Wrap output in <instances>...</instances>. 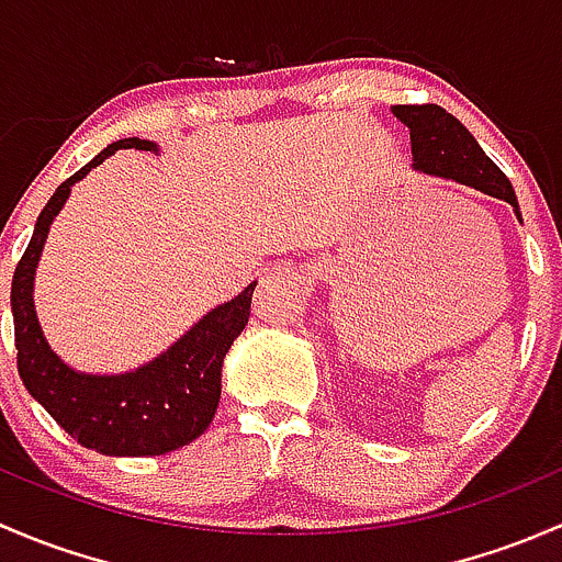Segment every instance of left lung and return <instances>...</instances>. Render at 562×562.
<instances>
[{
    "instance_id": "1",
    "label": "left lung",
    "mask_w": 562,
    "mask_h": 562,
    "mask_svg": "<svg viewBox=\"0 0 562 562\" xmlns=\"http://www.w3.org/2000/svg\"><path fill=\"white\" fill-rule=\"evenodd\" d=\"M391 111L411 127L413 166L418 171L457 179L486 195L503 198L517 209L519 217V203L512 181L484 155V149L475 144L473 135L457 116L435 103L394 105Z\"/></svg>"
}]
</instances>
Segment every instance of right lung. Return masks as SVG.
Here are the masks:
<instances>
[{"mask_svg": "<svg viewBox=\"0 0 562 562\" xmlns=\"http://www.w3.org/2000/svg\"><path fill=\"white\" fill-rule=\"evenodd\" d=\"M116 149L157 151V144L122 138L100 151L50 195L40 212L35 234L13 274V307L19 375L26 391L83 449L108 457H160L206 432L217 413L220 370L234 339L245 331L255 282L228 304L198 321L171 350L127 375H81L61 364L48 348L32 302L37 258L50 223L65 206L70 187Z\"/></svg>", "mask_w": 562, "mask_h": 562, "instance_id": "add662e5", "label": "right lung"}]
</instances>
